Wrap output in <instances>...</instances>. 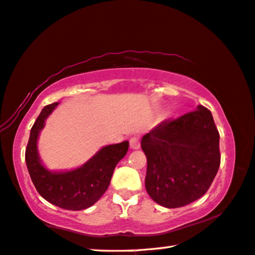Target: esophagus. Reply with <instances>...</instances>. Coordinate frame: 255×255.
I'll return each mask as SVG.
<instances>
[{
  "label": "esophagus",
  "mask_w": 255,
  "mask_h": 255,
  "mask_svg": "<svg viewBox=\"0 0 255 255\" xmlns=\"http://www.w3.org/2000/svg\"><path fill=\"white\" fill-rule=\"evenodd\" d=\"M129 145H130L131 149H138L140 146L139 140H138V138H136V137H132V138H130V140H129Z\"/></svg>",
  "instance_id": "34e87169"
}]
</instances>
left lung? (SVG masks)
I'll return each mask as SVG.
<instances>
[{
  "label": "left lung",
  "instance_id": "1",
  "mask_svg": "<svg viewBox=\"0 0 255 255\" xmlns=\"http://www.w3.org/2000/svg\"><path fill=\"white\" fill-rule=\"evenodd\" d=\"M140 145L147 160L146 192L168 209L203 196L220 165L219 132L212 113L202 106L157 125L142 137Z\"/></svg>",
  "mask_w": 255,
  "mask_h": 255
}]
</instances>
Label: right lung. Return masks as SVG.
I'll use <instances>...</instances> for the list:
<instances>
[{"label":"right lung","instance_id":"right-lung-1","mask_svg":"<svg viewBox=\"0 0 255 255\" xmlns=\"http://www.w3.org/2000/svg\"><path fill=\"white\" fill-rule=\"evenodd\" d=\"M59 102L44 107L30 129L26 164L39 195L56 207L79 211L92 207L109 187L116 165L127 154L129 142L101 147L86 162L71 170H51L43 163L38 151L40 131Z\"/></svg>","mask_w":255,"mask_h":255}]
</instances>
